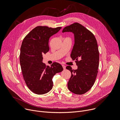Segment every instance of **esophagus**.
Segmentation results:
<instances>
[{"label": "esophagus", "instance_id": "obj_1", "mask_svg": "<svg viewBox=\"0 0 120 120\" xmlns=\"http://www.w3.org/2000/svg\"><path fill=\"white\" fill-rule=\"evenodd\" d=\"M62 66H63V69H64V70H65V68H66L65 66L64 65H62Z\"/></svg>", "mask_w": 120, "mask_h": 120}]
</instances>
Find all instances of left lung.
Returning <instances> with one entry per match:
<instances>
[{
	"label": "left lung",
	"instance_id": "1",
	"mask_svg": "<svg viewBox=\"0 0 120 120\" xmlns=\"http://www.w3.org/2000/svg\"><path fill=\"white\" fill-rule=\"evenodd\" d=\"M62 32L74 34L71 57L78 66L76 70L72 69L70 66L66 67L71 73L68 89L76 94H84L93 86L98 72L99 52L96 39L90 31L76 22L65 27Z\"/></svg>",
	"mask_w": 120,
	"mask_h": 120
}]
</instances>
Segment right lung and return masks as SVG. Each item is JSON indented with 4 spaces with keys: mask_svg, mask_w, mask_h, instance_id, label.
Listing matches in <instances>:
<instances>
[{
    "mask_svg": "<svg viewBox=\"0 0 120 120\" xmlns=\"http://www.w3.org/2000/svg\"><path fill=\"white\" fill-rule=\"evenodd\" d=\"M61 28L38 26L23 40L20 54L21 71L27 86L36 94L49 92L53 88V77L63 70L62 66L58 63L54 62L49 66L42 62L43 55L49 50L50 38Z\"/></svg>",
    "mask_w": 120,
    "mask_h": 120,
    "instance_id": "1",
    "label": "right lung"
}]
</instances>
